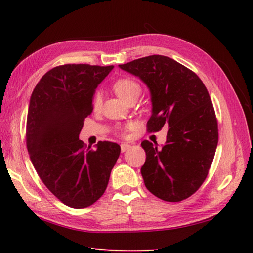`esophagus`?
<instances>
[{"instance_id":"1","label":"esophagus","mask_w":253,"mask_h":253,"mask_svg":"<svg viewBox=\"0 0 253 253\" xmlns=\"http://www.w3.org/2000/svg\"><path fill=\"white\" fill-rule=\"evenodd\" d=\"M130 148V144H128V143H122L121 144V151L122 152H125V151H127L128 149Z\"/></svg>"}]
</instances>
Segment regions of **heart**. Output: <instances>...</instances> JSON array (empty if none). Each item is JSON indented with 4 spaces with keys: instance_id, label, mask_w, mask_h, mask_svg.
<instances>
[{
    "instance_id": "heart-1",
    "label": "heart",
    "mask_w": 253,
    "mask_h": 253,
    "mask_svg": "<svg viewBox=\"0 0 253 253\" xmlns=\"http://www.w3.org/2000/svg\"><path fill=\"white\" fill-rule=\"evenodd\" d=\"M113 88H114L115 93L120 96L123 101H125L126 103L129 101H136L139 98V95L141 94V91H142L140 84L132 78H122L120 80H117ZM101 104H102L101 93L96 92L92 100L93 110L98 111L101 107ZM128 128H129V125L124 128H121L120 129L121 135H126V131Z\"/></svg>"
}]
</instances>
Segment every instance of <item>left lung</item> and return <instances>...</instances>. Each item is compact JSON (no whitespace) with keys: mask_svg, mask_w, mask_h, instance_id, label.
Returning a JSON list of instances; mask_svg holds the SVG:
<instances>
[{"mask_svg":"<svg viewBox=\"0 0 253 253\" xmlns=\"http://www.w3.org/2000/svg\"><path fill=\"white\" fill-rule=\"evenodd\" d=\"M146 84L152 100L148 132L169 127L162 149L141 142L146 162L141 175L147 189L169 202L193 195L206 180L215 155L218 127L206 85L197 74L173 58L150 55L122 64Z\"/></svg>","mask_w":253,"mask_h":253,"instance_id":"1","label":"left lung"}]
</instances>
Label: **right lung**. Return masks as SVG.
I'll list each match as a JSON object with an SVG mask.
<instances>
[{"mask_svg": "<svg viewBox=\"0 0 253 253\" xmlns=\"http://www.w3.org/2000/svg\"><path fill=\"white\" fill-rule=\"evenodd\" d=\"M111 66L65 64L50 69L31 94L26 144L42 182L58 200L84 209L103 195L121 147L103 141L96 149L79 139L92 113L93 93Z\"/></svg>", "mask_w": 253, "mask_h": 253, "instance_id": "add662e5", "label": "right lung"}]
</instances>
